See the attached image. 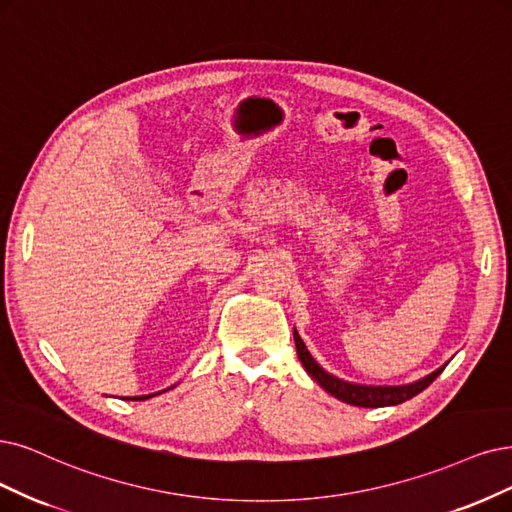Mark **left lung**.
<instances>
[{
    "label": "left lung",
    "instance_id": "1",
    "mask_svg": "<svg viewBox=\"0 0 512 512\" xmlns=\"http://www.w3.org/2000/svg\"><path fill=\"white\" fill-rule=\"evenodd\" d=\"M293 337H295V348H297V356L301 365L308 371V375L312 377L314 382H318V386L327 390L329 394H333L335 399L344 401L348 405L354 407H390V405H401L409 399H413L415 394H420L422 390H426L437 377L443 373V369L447 367V363L443 367H439L437 371L428 373L422 380H415L411 384H401V386H371V384H356V382H346L342 377H337L329 371H325L320 367L314 356L310 354V350L306 348L304 339L299 337L297 329H293Z\"/></svg>",
    "mask_w": 512,
    "mask_h": 512
}]
</instances>
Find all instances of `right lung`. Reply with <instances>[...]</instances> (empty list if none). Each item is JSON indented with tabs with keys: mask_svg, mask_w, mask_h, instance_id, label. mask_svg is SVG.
I'll return each instance as SVG.
<instances>
[{
	"mask_svg": "<svg viewBox=\"0 0 512 512\" xmlns=\"http://www.w3.org/2000/svg\"><path fill=\"white\" fill-rule=\"evenodd\" d=\"M173 388V386H170ZM168 390V388H166ZM164 392V390H162ZM160 394V392H158ZM151 396H156V394H143V396H132V401H147V399H151Z\"/></svg>",
	"mask_w": 512,
	"mask_h": 512,
	"instance_id": "obj_1",
	"label": "right lung"
}]
</instances>
